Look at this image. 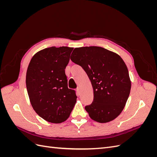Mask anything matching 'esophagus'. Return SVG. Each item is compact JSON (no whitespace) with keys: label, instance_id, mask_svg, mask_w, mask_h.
<instances>
[{"label":"esophagus","instance_id":"1","mask_svg":"<svg viewBox=\"0 0 157 157\" xmlns=\"http://www.w3.org/2000/svg\"><path fill=\"white\" fill-rule=\"evenodd\" d=\"M77 92L79 94H80V88L79 87H78L77 88Z\"/></svg>","mask_w":157,"mask_h":157}]
</instances>
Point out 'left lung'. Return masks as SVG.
Segmentation results:
<instances>
[{
    "label": "left lung",
    "mask_w": 157,
    "mask_h": 157,
    "mask_svg": "<svg viewBox=\"0 0 157 157\" xmlns=\"http://www.w3.org/2000/svg\"><path fill=\"white\" fill-rule=\"evenodd\" d=\"M71 61L83 68L91 82L94 101L85 107L89 117L99 123L113 121L126 105L131 89L127 66L115 52L99 46L76 48Z\"/></svg>",
    "instance_id": "left-lung-1"
}]
</instances>
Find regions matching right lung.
Listing matches in <instances>:
<instances>
[{
	"instance_id": "add662e5",
	"label": "right lung",
	"mask_w": 157,
	"mask_h": 157,
	"mask_svg": "<svg viewBox=\"0 0 157 157\" xmlns=\"http://www.w3.org/2000/svg\"><path fill=\"white\" fill-rule=\"evenodd\" d=\"M73 48L50 47L33 56L26 73L31 105L41 118L59 124L69 118L77 101L75 90L67 87L65 69Z\"/></svg>"
}]
</instances>
